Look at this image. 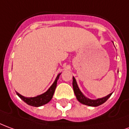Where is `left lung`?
I'll list each match as a JSON object with an SVG mask.
<instances>
[{
  "label": "left lung",
  "mask_w": 129,
  "mask_h": 129,
  "mask_svg": "<svg viewBox=\"0 0 129 129\" xmlns=\"http://www.w3.org/2000/svg\"><path fill=\"white\" fill-rule=\"evenodd\" d=\"M72 84H73L74 93L76 95L77 100L82 104L91 106V107H98L99 105H101L106 102L107 100L109 98V97L112 95V93H111L109 95H108L107 96L102 98H100V99L98 100H90L86 97H84V95L82 93V92L80 91V90L79 89L78 86V84L76 83V79L74 78H73V83Z\"/></svg>",
  "instance_id": "obj_1"
}]
</instances>
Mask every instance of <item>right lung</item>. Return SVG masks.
Returning a JSON list of instances; mask_svg holds the SVG:
<instances>
[{"label":"right lung","instance_id":"right-lung-1","mask_svg":"<svg viewBox=\"0 0 129 129\" xmlns=\"http://www.w3.org/2000/svg\"><path fill=\"white\" fill-rule=\"evenodd\" d=\"M60 74L58 75L57 78L55 79V80L53 82V84L51 86L49 89H48L47 91L44 93L43 94L38 95L34 98H25V97L22 96L20 94H19L18 93H17V95L21 98V99L26 102L27 104H29L30 106H33V107H40L43 106L44 104H47L48 102L50 101L55 91V87H56V84H57V81H58V78H59Z\"/></svg>","mask_w":129,"mask_h":129}]
</instances>
